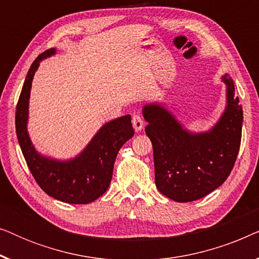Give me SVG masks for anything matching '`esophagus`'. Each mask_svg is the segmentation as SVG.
Masks as SVG:
<instances>
[{
	"mask_svg": "<svg viewBox=\"0 0 259 259\" xmlns=\"http://www.w3.org/2000/svg\"><path fill=\"white\" fill-rule=\"evenodd\" d=\"M132 123H133V128L136 130V132H140V131L144 128V120L139 114L133 115Z\"/></svg>",
	"mask_w": 259,
	"mask_h": 259,
	"instance_id": "1",
	"label": "esophagus"
}]
</instances>
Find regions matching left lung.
Instances as JSON below:
<instances>
[{
  "instance_id": "1",
  "label": "left lung",
  "mask_w": 259,
  "mask_h": 259,
  "mask_svg": "<svg viewBox=\"0 0 259 259\" xmlns=\"http://www.w3.org/2000/svg\"><path fill=\"white\" fill-rule=\"evenodd\" d=\"M226 106L221 118L205 132H191L172 112L157 102L143 107L145 128L153 145L155 185L178 203L200 199L228 179L242 139L243 109L228 73Z\"/></svg>"
}]
</instances>
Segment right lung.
I'll list each match as a JSON object with an SVG mask.
<instances>
[{
  "label": "right lung",
  "instance_id": "1",
  "mask_svg": "<svg viewBox=\"0 0 259 259\" xmlns=\"http://www.w3.org/2000/svg\"><path fill=\"white\" fill-rule=\"evenodd\" d=\"M55 54V48L44 52L28 70L16 107V136L31 175L48 196L63 203L88 204L107 191L118 152L134 136V131L131 115L127 114L101 126L74 158L59 160L41 154L31 143L27 127L30 90L40 62Z\"/></svg>",
  "mask_w": 259,
  "mask_h": 259
}]
</instances>
